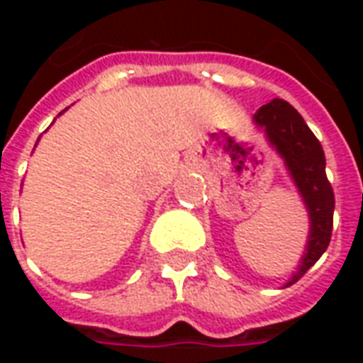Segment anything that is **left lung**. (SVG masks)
<instances>
[{"instance_id": "8db88e82", "label": "left lung", "mask_w": 363, "mask_h": 363, "mask_svg": "<svg viewBox=\"0 0 363 363\" xmlns=\"http://www.w3.org/2000/svg\"><path fill=\"white\" fill-rule=\"evenodd\" d=\"M255 124L264 130L268 142L286 163L297 192L301 194L309 213V237L297 272L286 284H296L327 251L333 235L335 192L325 171V151L301 114L286 101L274 99L255 112Z\"/></svg>"}]
</instances>
